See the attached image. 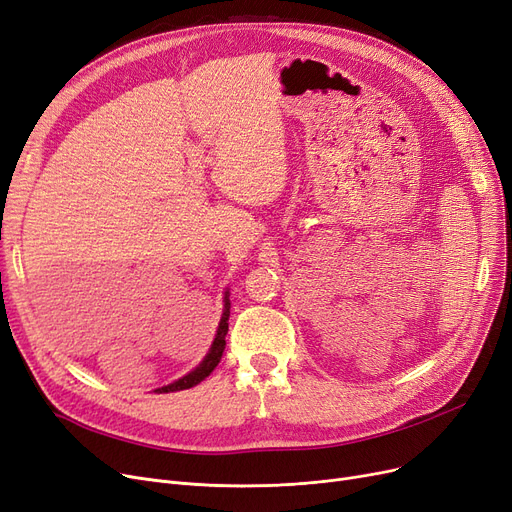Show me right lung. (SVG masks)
I'll return each mask as SVG.
<instances>
[{
	"label": "right lung",
	"instance_id": "1",
	"mask_svg": "<svg viewBox=\"0 0 512 512\" xmlns=\"http://www.w3.org/2000/svg\"><path fill=\"white\" fill-rule=\"evenodd\" d=\"M226 305H224V316H221L219 320V328H217V335H215V341L209 349V353L205 355V360L198 364L190 374H186L184 379L175 381L171 385H165L161 389H157V393H173V391H184V389H190L194 385H198L201 381H205L207 376L215 370V366L219 364L221 355H224V349H226V335H228V318H230V299L226 295Z\"/></svg>",
	"mask_w": 512,
	"mask_h": 512
}]
</instances>
